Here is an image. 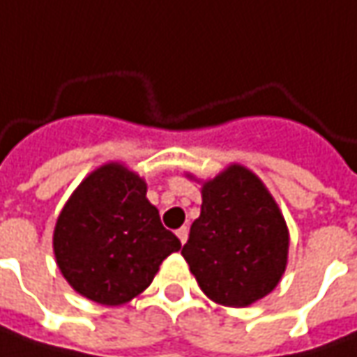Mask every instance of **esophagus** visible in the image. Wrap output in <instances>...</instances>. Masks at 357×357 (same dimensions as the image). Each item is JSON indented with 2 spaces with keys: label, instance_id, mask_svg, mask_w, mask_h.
Wrapping results in <instances>:
<instances>
[{
  "label": "esophagus",
  "instance_id": "1",
  "mask_svg": "<svg viewBox=\"0 0 357 357\" xmlns=\"http://www.w3.org/2000/svg\"><path fill=\"white\" fill-rule=\"evenodd\" d=\"M188 233H190V229L185 227V225H183V227H179L178 231H176V235H178V239L181 241V245H183V243L188 241Z\"/></svg>",
  "mask_w": 357,
  "mask_h": 357
}]
</instances>
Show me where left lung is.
Returning a JSON list of instances; mask_svg holds the SVG:
<instances>
[{
	"mask_svg": "<svg viewBox=\"0 0 357 357\" xmlns=\"http://www.w3.org/2000/svg\"><path fill=\"white\" fill-rule=\"evenodd\" d=\"M202 215L181 255L202 290L225 306H247L278 284L289 231L261 179L231 166L203 185Z\"/></svg>",
	"mask_w": 357,
	"mask_h": 357,
	"instance_id": "left-lung-1",
	"label": "left lung"
}]
</instances>
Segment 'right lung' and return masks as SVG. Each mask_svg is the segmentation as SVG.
<instances>
[{
	"instance_id": "add662e5",
	"label": "right lung",
	"mask_w": 357,
	"mask_h": 357,
	"mask_svg": "<svg viewBox=\"0 0 357 357\" xmlns=\"http://www.w3.org/2000/svg\"><path fill=\"white\" fill-rule=\"evenodd\" d=\"M56 264L82 296L116 306L150 287L167 255L181 249L146 199V183L118 164L98 167L59 215Z\"/></svg>"
}]
</instances>
